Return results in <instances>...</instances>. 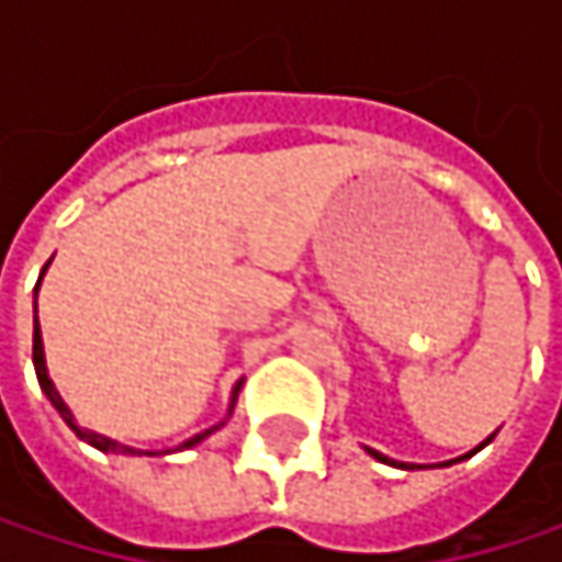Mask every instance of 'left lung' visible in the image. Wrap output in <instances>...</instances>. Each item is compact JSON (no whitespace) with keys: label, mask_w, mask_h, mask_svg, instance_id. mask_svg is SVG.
<instances>
[{"label":"left lung","mask_w":562,"mask_h":562,"mask_svg":"<svg viewBox=\"0 0 562 562\" xmlns=\"http://www.w3.org/2000/svg\"><path fill=\"white\" fill-rule=\"evenodd\" d=\"M492 439H495V432H492V436H488L485 442H479V446H475L472 452H465V456H459V459H452V462H462V459H472V456H475L479 449H485V446H488ZM364 449H368V456H374L378 462H387V465H396V469H426V465H413V462H393V459H387L384 452H378V449H371V446H364ZM452 462H442V465H452Z\"/></svg>","instance_id":"obj_1"}]
</instances>
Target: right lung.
Returning <instances> with one entry per match:
<instances>
[{
  "label": "right lung",
  "mask_w": 562,
  "mask_h": 562,
  "mask_svg": "<svg viewBox=\"0 0 562 562\" xmlns=\"http://www.w3.org/2000/svg\"><path fill=\"white\" fill-rule=\"evenodd\" d=\"M52 267V260L45 263V270ZM45 270H42V277H45ZM42 277H38V285H42ZM38 285H35V299H38ZM35 312H38V305H35ZM32 361H35V374H38V387L42 393L52 400V406H55L57 413H60V419L74 429V436L77 439H83L87 446H93V449H100V452H120V456H162V452H153V449H133V446H123V442H116V439H110V436H103V432H93V429H87V426H80L77 423V416L70 413V406L64 403V396L57 393L55 381H52V374H48V364H45V341H42V328H38V315H35V335H32ZM244 387V381H237L234 384V391H231V403H227V413H224V419L221 423H214L211 429H201V432H194L191 439H184L181 446H175V449H166V452H181V449H191V446H198V442H204L211 432H217L227 419H231V413H234V403H237V393Z\"/></svg>",
  "instance_id": "add662e5"
}]
</instances>
